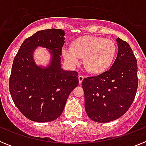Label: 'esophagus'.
<instances>
[{
  "instance_id": "obj_1",
  "label": "esophagus",
  "mask_w": 146,
  "mask_h": 146,
  "mask_svg": "<svg viewBox=\"0 0 146 146\" xmlns=\"http://www.w3.org/2000/svg\"><path fill=\"white\" fill-rule=\"evenodd\" d=\"M78 78H79V82L81 84V83H82V80H84L85 77L83 75H81V74H80V75L78 76Z\"/></svg>"
}]
</instances>
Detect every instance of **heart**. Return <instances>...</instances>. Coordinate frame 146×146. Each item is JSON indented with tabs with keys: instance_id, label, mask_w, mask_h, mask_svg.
I'll use <instances>...</instances> for the list:
<instances>
[{
	"instance_id": "1",
	"label": "heart",
	"mask_w": 146,
	"mask_h": 146,
	"mask_svg": "<svg viewBox=\"0 0 146 146\" xmlns=\"http://www.w3.org/2000/svg\"><path fill=\"white\" fill-rule=\"evenodd\" d=\"M64 58L73 66L79 64L80 58H84V66L89 72L97 74L106 71L113 64L116 45L108 38L85 36L74 40L72 48L63 49Z\"/></svg>"
}]
</instances>
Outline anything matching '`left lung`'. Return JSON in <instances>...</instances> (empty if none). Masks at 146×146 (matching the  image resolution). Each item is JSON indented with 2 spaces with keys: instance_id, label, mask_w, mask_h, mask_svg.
Returning <instances> with one entry per match:
<instances>
[{
  "instance_id": "left-lung-1",
  "label": "left lung",
  "mask_w": 146,
  "mask_h": 146,
  "mask_svg": "<svg viewBox=\"0 0 146 146\" xmlns=\"http://www.w3.org/2000/svg\"><path fill=\"white\" fill-rule=\"evenodd\" d=\"M118 55L111 68L82 82L88 116L98 123L118 119L129 109L138 87L137 62L129 44L118 38Z\"/></svg>"
}]
</instances>
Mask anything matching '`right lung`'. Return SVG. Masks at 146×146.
<instances>
[{"label": "right lung", "instance_id": "add662e5", "mask_svg": "<svg viewBox=\"0 0 146 146\" xmlns=\"http://www.w3.org/2000/svg\"><path fill=\"white\" fill-rule=\"evenodd\" d=\"M64 35L63 30L55 28L37 31L23 42L13 61L10 94L22 114L33 121L57 119L70 93L79 84L77 72L64 71L60 66ZM38 46L50 49L52 55L47 68L33 61V52Z\"/></svg>", "mask_w": 146, "mask_h": 146}]
</instances>
